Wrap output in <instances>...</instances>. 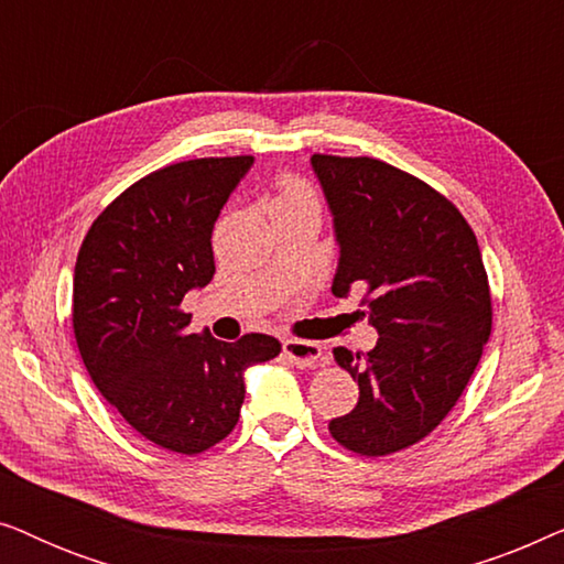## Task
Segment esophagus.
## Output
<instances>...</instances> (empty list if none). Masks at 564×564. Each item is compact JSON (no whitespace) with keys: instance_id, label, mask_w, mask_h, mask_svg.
I'll use <instances>...</instances> for the list:
<instances>
[{"instance_id":"obj_1","label":"esophagus","mask_w":564,"mask_h":564,"mask_svg":"<svg viewBox=\"0 0 564 564\" xmlns=\"http://www.w3.org/2000/svg\"><path fill=\"white\" fill-rule=\"evenodd\" d=\"M282 351L295 367H315L323 359V349L315 341L305 338H284Z\"/></svg>"}]
</instances>
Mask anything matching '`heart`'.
Returning a JSON list of instances; mask_svg holds the SVG:
<instances>
[{"instance_id": "heart-1", "label": "heart", "mask_w": 564, "mask_h": 564, "mask_svg": "<svg viewBox=\"0 0 564 564\" xmlns=\"http://www.w3.org/2000/svg\"><path fill=\"white\" fill-rule=\"evenodd\" d=\"M292 199H315V197H313V192H311V187H307V184H303V182H288L282 187L280 197L274 199V205L276 203H292Z\"/></svg>"}]
</instances>
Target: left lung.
<instances>
[{
  "label": "left lung",
  "instance_id": "obj_1",
  "mask_svg": "<svg viewBox=\"0 0 564 564\" xmlns=\"http://www.w3.org/2000/svg\"><path fill=\"white\" fill-rule=\"evenodd\" d=\"M334 215L336 297L367 290L375 349L334 357L359 382V403L328 423L349 452L384 457L446 419L490 338L492 307L469 223L426 182L357 156H311Z\"/></svg>",
  "mask_w": 564,
  "mask_h": 564
}]
</instances>
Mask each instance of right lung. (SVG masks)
<instances>
[{
    "label": "right lung",
    "mask_w": 564,
    "mask_h": 564,
    "mask_svg": "<svg viewBox=\"0 0 564 564\" xmlns=\"http://www.w3.org/2000/svg\"><path fill=\"white\" fill-rule=\"evenodd\" d=\"M253 156L159 169L99 213L74 267V336L107 403L161 449L199 454L238 423L243 372L280 354L267 334L236 344L189 334L182 300L215 274L213 228Z\"/></svg>",
    "instance_id": "add662e5"
}]
</instances>
